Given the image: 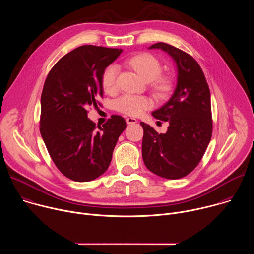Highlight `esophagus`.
Listing matches in <instances>:
<instances>
[{
	"instance_id": "34e87169",
	"label": "esophagus",
	"mask_w": 254,
	"mask_h": 254,
	"mask_svg": "<svg viewBox=\"0 0 254 254\" xmlns=\"http://www.w3.org/2000/svg\"><path fill=\"white\" fill-rule=\"evenodd\" d=\"M136 123H137V121L133 118H127V125H133V124H136Z\"/></svg>"
}]
</instances>
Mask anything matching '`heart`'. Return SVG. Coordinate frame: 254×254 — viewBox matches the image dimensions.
<instances>
[{"instance_id": "obj_1", "label": "heart", "mask_w": 254, "mask_h": 254, "mask_svg": "<svg viewBox=\"0 0 254 254\" xmlns=\"http://www.w3.org/2000/svg\"><path fill=\"white\" fill-rule=\"evenodd\" d=\"M128 64L136 71V73L144 80L153 81L157 79L162 71L160 61L149 53H140L131 57ZM118 67L116 65L108 66L102 74L101 83L106 92H114L117 89ZM171 82L168 78H159L156 81V88L161 94L169 91ZM116 110L128 116H139L144 111L153 106V100L147 96L124 94L115 101Z\"/></svg>"}]
</instances>
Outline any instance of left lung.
I'll return each mask as SVG.
<instances>
[{
	"label": "left lung",
	"instance_id": "8db88e82",
	"mask_svg": "<svg viewBox=\"0 0 254 254\" xmlns=\"http://www.w3.org/2000/svg\"><path fill=\"white\" fill-rule=\"evenodd\" d=\"M149 49L168 53L176 63L178 74L170 99L152 113L155 119L169 123L167 132L158 133L151 126L140 123L142 160L152 173L176 180L197 167L210 142V90L200 65L191 55L162 42Z\"/></svg>",
	"mask_w": 254,
	"mask_h": 254
}]
</instances>
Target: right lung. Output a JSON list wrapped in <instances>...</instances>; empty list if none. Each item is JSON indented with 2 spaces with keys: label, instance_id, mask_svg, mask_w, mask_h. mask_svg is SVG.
<instances>
[{
  "label": "right lung",
  "instance_id": "1",
  "mask_svg": "<svg viewBox=\"0 0 254 254\" xmlns=\"http://www.w3.org/2000/svg\"><path fill=\"white\" fill-rule=\"evenodd\" d=\"M123 52L118 48L83 45L63 56L50 70L41 95L40 132L58 170L76 182H88L108 168L124 118L112 116L102 127L87 118L103 95L105 68Z\"/></svg>",
  "mask_w": 254,
  "mask_h": 254
}]
</instances>
